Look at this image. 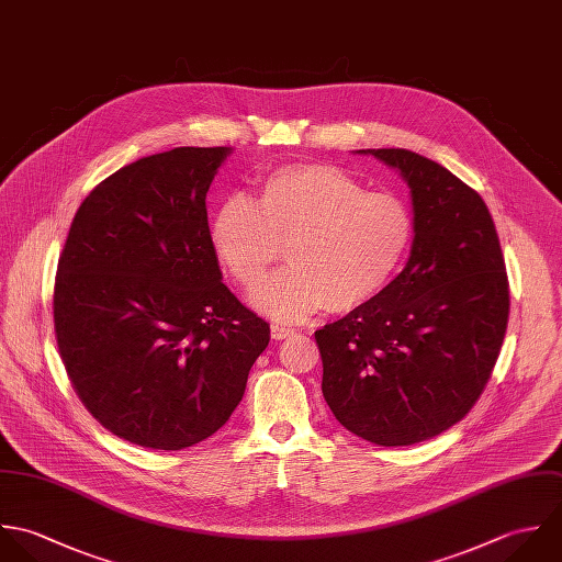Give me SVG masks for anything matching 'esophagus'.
Returning a JSON list of instances; mask_svg holds the SVG:
<instances>
[{"label": "esophagus", "instance_id": "obj_1", "mask_svg": "<svg viewBox=\"0 0 562 562\" xmlns=\"http://www.w3.org/2000/svg\"><path fill=\"white\" fill-rule=\"evenodd\" d=\"M289 337H293V330H291V328H284V326H278V324H273V326H271V338L282 340V338Z\"/></svg>", "mask_w": 562, "mask_h": 562}]
</instances>
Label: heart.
Returning <instances> with one entry per match:
<instances>
[{"mask_svg":"<svg viewBox=\"0 0 562 562\" xmlns=\"http://www.w3.org/2000/svg\"><path fill=\"white\" fill-rule=\"evenodd\" d=\"M415 236L411 206L375 193L335 165H284L258 182L256 202L229 195L211 217V238L229 276L254 289L251 304L282 324L328 308L349 313L375 300L402 267Z\"/></svg>","mask_w":562,"mask_h":562,"instance_id":"obj_1","label":"heart"}]
</instances>
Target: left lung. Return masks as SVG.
Masks as SVG:
<instances>
[{
	"label": "left lung",
	"instance_id": "8db88e82",
	"mask_svg": "<svg viewBox=\"0 0 562 562\" xmlns=\"http://www.w3.org/2000/svg\"><path fill=\"white\" fill-rule=\"evenodd\" d=\"M367 151L411 187V258L375 300L317 330L315 340L322 391L338 424L397 448L446 432L473 408L504 342L510 295L484 200L415 151Z\"/></svg>",
	"mask_w": 562,
	"mask_h": 562
}]
</instances>
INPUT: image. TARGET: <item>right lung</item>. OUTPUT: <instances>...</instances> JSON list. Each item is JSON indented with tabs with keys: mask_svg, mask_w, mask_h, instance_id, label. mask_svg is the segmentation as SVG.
<instances>
[{
	"mask_svg": "<svg viewBox=\"0 0 562 562\" xmlns=\"http://www.w3.org/2000/svg\"><path fill=\"white\" fill-rule=\"evenodd\" d=\"M227 147L130 162L80 204L54 282V333L85 408L119 439L184 449L238 402L269 324L222 282L206 193Z\"/></svg>",
	"mask_w": 562,
	"mask_h": 562,
	"instance_id": "1",
	"label": "right lung"
}]
</instances>
